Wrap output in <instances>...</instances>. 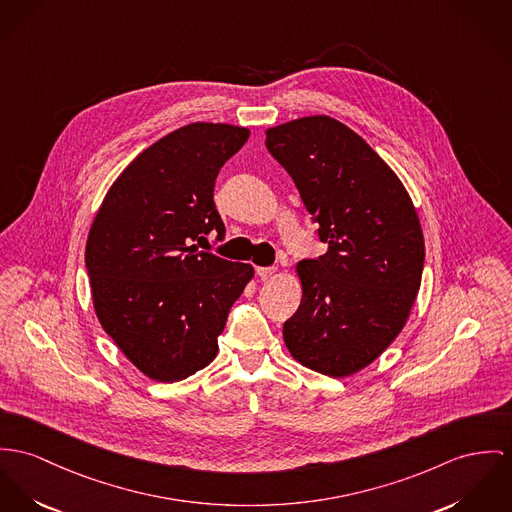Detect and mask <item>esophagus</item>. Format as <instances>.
Masks as SVG:
<instances>
[{"label":"esophagus","instance_id":"obj_1","mask_svg":"<svg viewBox=\"0 0 512 512\" xmlns=\"http://www.w3.org/2000/svg\"><path fill=\"white\" fill-rule=\"evenodd\" d=\"M276 273H278L276 267H257V275L261 280H271V278H275Z\"/></svg>","mask_w":512,"mask_h":512}]
</instances>
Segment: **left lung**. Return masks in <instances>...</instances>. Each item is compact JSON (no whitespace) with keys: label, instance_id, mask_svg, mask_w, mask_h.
Returning <instances> with one entry per match:
<instances>
[{"label":"left lung","instance_id":"1","mask_svg":"<svg viewBox=\"0 0 512 512\" xmlns=\"http://www.w3.org/2000/svg\"><path fill=\"white\" fill-rule=\"evenodd\" d=\"M265 134L327 243V253L296 265L302 304L284 323L286 349L319 374L351 376L394 343L415 304L425 263L417 210L347 124L314 115Z\"/></svg>","mask_w":512,"mask_h":512}]
</instances>
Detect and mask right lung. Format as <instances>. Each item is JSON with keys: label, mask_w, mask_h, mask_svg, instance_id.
I'll use <instances>...</instances> for the list:
<instances>
[{"label": "right lung", "mask_w": 512, "mask_h": 512, "mask_svg": "<svg viewBox=\"0 0 512 512\" xmlns=\"http://www.w3.org/2000/svg\"><path fill=\"white\" fill-rule=\"evenodd\" d=\"M249 128L193 122L132 159L103 198L85 243L99 323L150 380L193 376L218 353V337L255 269L198 251L226 228L214 181Z\"/></svg>", "instance_id": "obj_1"}]
</instances>
